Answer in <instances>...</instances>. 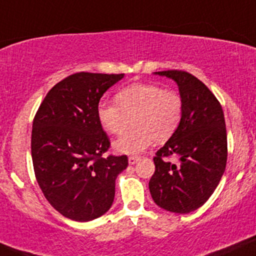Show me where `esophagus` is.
<instances>
[{
  "mask_svg": "<svg viewBox=\"0 0 256 256\" xmlns=\"http://www.w3.org/2000/svg\"><path fill=\"white\" fill-rule=\"evenodd\" d=\"M140 161V157L138 156H130L128 157V164H135Z\"/></svg>",
  "mask_w": 256,
  "mask_h": 256,
  "instance_id": "34e87169",
  "label": "esophagus"
}]
</instances>
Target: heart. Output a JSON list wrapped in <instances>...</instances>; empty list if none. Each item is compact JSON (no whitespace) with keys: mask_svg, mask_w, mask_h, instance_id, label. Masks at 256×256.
I'll list each match as a JSON object with an SVG mask.
<instances>
[{"mask_svg":"<svg viewBox=\"0 0 256 256\" xmlns=\"http://www.w3.org/2000/svg\"><path fill=\"white\" fill-rule=\"evenodd\" d=\"M115 102H102L96 115L108 134L120 135L130 125L134 128L114 142L116 151L135 154L144 151L151 141L164 142L176 131L183 112L180 95L157 84L138 82L116 92Z\"/></svg>","mask_w":256,"mask_h":256,"instance_id":"obj_1","label":"heart"}]
</instances>
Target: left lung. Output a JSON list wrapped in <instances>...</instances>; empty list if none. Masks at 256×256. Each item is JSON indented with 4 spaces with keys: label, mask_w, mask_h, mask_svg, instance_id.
Instances as JSON below:
<instances>
[{
    "label": "left lung",
    "mask_w": 256,
    "mask_h": 256,
    "mask_svg": "<svg viewBox=\"0 0 256 256\" xmlns=\"http://www.w3.org/2000/svg\"><path fill=\"white\" fill-rule=\"evenodd\" d=\"M154 74L177 82L183 112L174 135L154 157L156 168L148 183L150 192L158 207L190 213L207 202L226 171L224 112L213 92L192 74L183 70Z\"/></svg>",
    "instance_id": "obj_1"
}]
</instances>
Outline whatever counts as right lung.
Masks as SVG:
<instances>
[{
    "label": "right lung",
    "instance_id": "obj_1",
    "mask_svg": "<svg viewBox=\"0 0 256 256\" xmlns=\"http://www.w3.org/2000/svg\"><path fill=\"white\" fill-rule=\"evenodd\" d=\"M124 74L80 73L54 85L33 120L32 161L46 200L62 216L89 222L106 213L126 154H102L110 140L98 120L100 98Z\"/></svg>",
    "mask_w": 256,
    "mask_h": 256
}]
</instances>
